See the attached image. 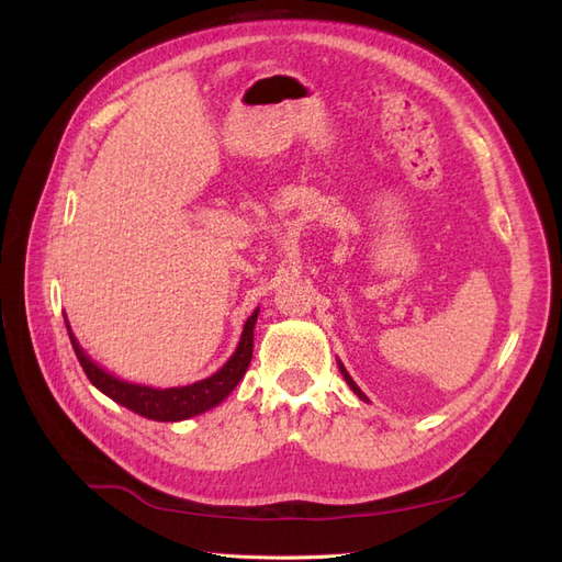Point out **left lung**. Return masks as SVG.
Returning <instances> with one entry per match:
<instances>
[{"label": "left lung", "instance_id": "left-lung-1", "mask_svg": "<svg viewBox=\"0 0 562 562\" xmlns=\"http://www.w3.org/2000/svg\"><path fill=\"white\" fill-rule=\"evenodd\" d=\"M337 366H339V370H342V375H345V380H347V384H349V386H351V391H353V394H356V396H359V398H363V401H366V394H363V391H361V389H359V386H356V382H353V380H351V378H349V372H347V370H345V366H342V363H337Z\"/></svg>", "mask_w": 562, "mask_h": 562}]
</instances>
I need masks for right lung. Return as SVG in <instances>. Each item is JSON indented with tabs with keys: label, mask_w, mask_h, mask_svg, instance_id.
I'll use <instances>...</instances> for the list:
<instances>
[{
	"label": "right lung",
	"mask_w": 562,
	"mask_h": 562,
	"mask_svg": "<svg viewBox=\"0 0 562 562\" xmlns=\"http://www.w3.org/2000/svg\"><path fill=\"white\" fill-rule=\"evenodd\" d=\"M255 321H258V310L248 316L244 333H241V342L232 353V359L223 368H220L215 375L201 380V382H194V384H187V386L151 389L145 384H131V382L119 380V378L110 375L105 368L93 363L91 356L83 353V349L79 347L77 337L72 335L70 323H67V318H65L72 349L77 353L83 372H87V378L91 380V384L98 386L105 396H110L119 405H124V407H128V411L138 413L147 419H157V422L190 419L194 415L211 411V407L223 403L232 394V389L239 384V380L246 375L248 363L252 359Z\"/></svg>",
	"instance_id": "right-lung-1"
}]
</instances>
